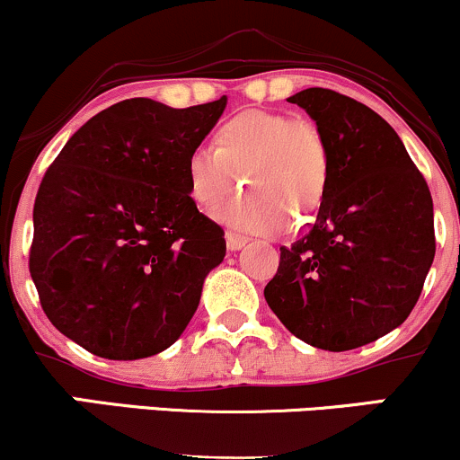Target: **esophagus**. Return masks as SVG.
I'll return each instance as SVG.
<instances>
[{
  "label": "esophagus",
  "mask_w": 460,
  "mask_h": 460,
  "mask_svg": "<svg viewBox=\"0 0 460 460\" xmlns=\"http://www.w3.org/2000/svg\"><path fill=\"white\" fill-rule=\"evenodd\" d=\"M225 240H226V248H229V251H240V248L244 246L246 242H248L244 235L234 234V231H226V234H225Z\"/></svg>",
  "instance_id": "1"
}]
</instances>
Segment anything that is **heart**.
Returning <instances> with one entry per match:
<instances>
[{
	"instance_id": "obj_1",
	"label": "heart",
	"mask_w": 460,
	"mask_h": 460,
	"mask_svg": "<svg viewBox=\"0 0 460 460\" xmlns=\"http://www.w3.org/2000/svg\"><path fill=\"white\" fill-rule=\"evenodd\" d=\"M248 192L216 212L220 223L246 234L272 235L309 220L326 197L331 149L307 119L274 110H244L226 116L214 134V149L200 145L186 162L188 194L200 209L218 208L237 188Z\"/></svg>"
}]
</instances>
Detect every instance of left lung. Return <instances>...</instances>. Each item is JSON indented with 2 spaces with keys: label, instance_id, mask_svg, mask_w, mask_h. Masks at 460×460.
<instances>
[{
  "label": "left lung",
  "instance_id": "8db88e82",
  "mask_svg": "<svg viewBox=\"0 0 460 460\" xmlns=\"http://www.w3.org/2000/svg\"><path fill=\"white\" fill-rule=\"evenodd\" d=\"M296 103L331 149V181L307 235L281 246L263 289L298 340L352 350L387 335L413 311L435 260L432 197L392 125L367 105L329 88Z\"/></svg>",
  "mask_w": 460,
  "mask_h": 460
}]
</instances>
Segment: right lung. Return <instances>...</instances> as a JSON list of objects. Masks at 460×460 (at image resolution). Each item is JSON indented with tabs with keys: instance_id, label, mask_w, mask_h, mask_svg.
Segmentation results:
<instances>
[{
	"instance_id": "obj_1",
	"label": "right lung",
	"mask_w": 460,
	"mask_h": 460,
	"mask_svg": "<svg viewBox=\"0 0 460 460\" xmlns=\"http://www.w3.org/2000/svg\"><path fill=\"white\" fill-rule=\"evenodd\" d=\"M226 105L136 97L82 125L34 200L30 274L51 324L93 355L166 350L225 260V231L190 199L186 162Z\"/></svg>"
}]
</instances>
